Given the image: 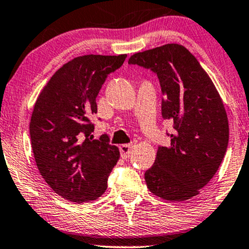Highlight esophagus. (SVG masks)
Listing matches in <instances>:
<instances>
[{
    "instance_id": "1",
    "label": "esophagus",
    "mask_w": 249,
    "mask_h": 249,
    "mask_svg": "<svg viewBox=\"0 0 249 249\" xmlns=\"http://www.w3.org/2000/svg\"><path fill=\"white\" fill-rule=\"evenodd\" d=\"M131 149H132V145H129V144H124L120 146V153H121V156L124 159H127L129 158V155L131 154Z\"/></svg>"
}]
</instances>
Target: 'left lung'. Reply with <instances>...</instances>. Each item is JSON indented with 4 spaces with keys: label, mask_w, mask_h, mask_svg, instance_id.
<instances>
[{
    "label": "left lung",
    "mask_w": 249,
    "mask_h": 249,
    "mask_svg": "<svg viewBox=\"0 0 249 249\" xmlns=\"http://www.w3.org/2000/svg\"><path fill=\"white\" fill-rule=\"evenodd\" d=\"M128 63L158 74L162 117L173 121L171 146L159 147L154 165L145 172L147 188L170 202L199 194L226 154L229 122L222 98L198 61L185 46L165 44L135 53Z\"/></svg>",
    "instance_id": "obj_1"
}]
</instances>
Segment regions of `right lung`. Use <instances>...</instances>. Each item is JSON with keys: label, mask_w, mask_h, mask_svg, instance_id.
Here are the masks:
<instances>
[{"label": "right lung", "mask_w": 249, "mask_h": 249, "mask_svg": "<svg viewBox=\"0 0 249 249\" xmlns=\"http://www.w3.org/2000/svg\"><path fill=\"white\" fill-rule=\"evenodd\" d=\"M125 57H74L51 77L34 105L29 132L36 165L53 192L70 202H89L103 195L120 156L107 135L93 139L89 117L97 112L96 96L107 74Z\"/></svg>", "instance_id": "right-lung-1"}]
</instances>
